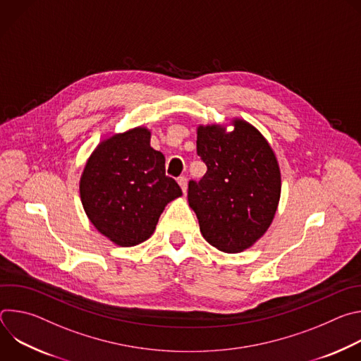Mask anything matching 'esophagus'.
I'll return each mask as SVG.
<instances>
[{
	"label": "esophagus",
	"mask_w": 361,
	"mask_h": 361,
	"mask_svg": "<svg viewBox=\"0 0 361 361\" xmlns=\"http://www.w3.org/2000/svg\"><path fill=\"white\" fill-rule=\"evenodd\" d=\"M178 184L181 187V191L185 194L187 192V178L185 177H180L178 178Z\"/></svg>",
	"instance_id": "esophagus-1"
}]
</instances>
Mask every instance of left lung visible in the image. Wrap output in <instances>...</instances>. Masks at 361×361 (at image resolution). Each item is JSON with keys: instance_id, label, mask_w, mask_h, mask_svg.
Returning a JSON list of instances; mask_svg holds the SVG:
<instances>
[{"instance_id": "1", "label": "left lung", "mask_w": 361, "mask_h": 361, "mask_svg": "<svg viewBox=\"0 0 361 361\" xmlns=\"http://www.w3.org/2000/svg\"><path fill=\"white\" fill-rule=\"evenodd\" d=\"M197 154L207 173L188 183V204L202 237L224 252L250 248L269 230L279 207L281 173L276 152L254 126L233 118L230 124H200Z\"/></svg>"}]
</instances>
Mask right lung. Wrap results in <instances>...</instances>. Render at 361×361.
<instances>
[{
	"label": "right lung",
	"instance_id": "1",
	"mask_svg": "<svg viewBox=\"0 0 361 361\" xmlns=\"http://www.w3.org/2000/svg\"><path fill=\"white\" fill-rule=\"evenodd\" d=\"M149 140L147 127L101 140L80 178L88 220L120 247L149 238L166 205L183 194L176 180L166 176L163 152L154 149Z\"/></svg>",
	"mask_w": 361,
	"mask_h": 361
}]
</instances>
